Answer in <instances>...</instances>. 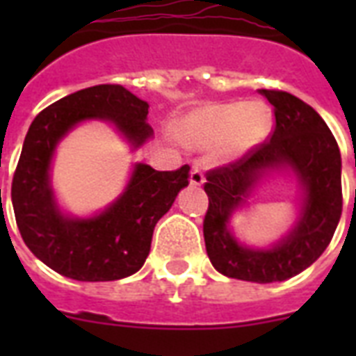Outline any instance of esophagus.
<instances>
[{
    "label": "esophagus",
    "instance_id": "34e87169",
    "mask_svg": "<svg viewBox=\"0 0 356 356\" xmlns=\"http://www.w3.org/2000/svg\"><path fill=\"white\" fill-rule=\"evenodd\" d=\"M205 183V173H203V168L200 164H194L192 166V172H190V184L192 186H201Z\"/></svg>",
    "mask_w": 356,
    "mask_h": 356
}]
</instances>
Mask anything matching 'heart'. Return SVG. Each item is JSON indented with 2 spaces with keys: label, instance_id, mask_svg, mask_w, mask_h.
<instances>
[{
  "label": "heart",
  "instance_id": "1",
  "mask_svg": "<svg viewBox=\"0 0 356 356\" xmlns=\"http://www.w3.org/2000/svg\"><path fill=\"white\" fill-rule=\"evenodd\" d=\"M271 129L264 103H220L197 108L175 123V136L190 147L222 144L225 155H238L259 144Z\"/></svg>",
  "mask_w": 356,
  "mask_h": 356
}]
</instances>
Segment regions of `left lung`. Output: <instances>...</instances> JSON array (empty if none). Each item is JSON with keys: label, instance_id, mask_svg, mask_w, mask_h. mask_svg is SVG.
I'll return each instance as SVG.
<instances>
[{"label": "left lung", "instance_id": "1", "mask_svg": "<svg viewBox=\"0 0 356 356\" xmlns=\"http://www.w3.org/2000/svg\"><path fill=\"white\" fill-rule=\"evenodd\" d=\"M260 94L273 107V131L238 161L207 172L203 236L207 254L220 273L240 281L275 282L307 270L331 242L342 216V159L331 129L310 105L282 90L262 88ZM277 165L292 167L304 184L302 218L273 250L243 248L228 233V216L259 173Z\"/></svg>", "mask_w": 356, "mask_h": 356}]
</instances>
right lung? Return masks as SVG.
Masks as SVG:
<instances>
[{
	"label": "right lung",
	"mask_w": 356,
	"mask_h": 356,
	"mask_svg": "<svg viewBox=\"0 0 356 356\" xmlns=\"http://www.w3.org/2000/svg\"><path fill=\"white\" fill-rule=\"evenodd\" d=\"M147 108L122 85H97L51 103L31 123L10 188L14 216L25 245L60 275L96 282L136 273L149 254L156 222L188 186V164L173 172L136 164L127 190L99 216L70 220L58 212L47 173L58 140L83 120L99 118L138 147L153 134Z\"/></svg>",
	"instance_id": "add662e5"
}]
</instances>
